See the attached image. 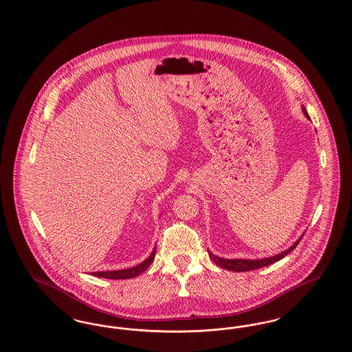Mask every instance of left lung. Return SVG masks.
I'll return each instance as SVG.
<instances>
[{
  "label": "left lung",
  "instance_id": "1",
  "mask_svg": "<svg viewBox=\"0 0 352 352\" xmlns=\"http://www.w3.org/2000/svg\"><path fill=\"white\" fill-rule=\"evenodd\" d=\"M302 111H303V115L310 120L309 115H307V111L305 109V107H302ZM303 234L298 237V240H297L290 248H287L286 251L281 252V253H278V254L270 256V257L254 258V260H247V258H223V257H219V256L214 254L212 252L210 251H208V256H210V258H211L217 265H219L220 268L232 270V272H248V270H253V269L268 267L270 264L277 263V261H280L281 258H284L287 253H290V252L293 251V250L300 244Z\"/></svg>",
  "mask_w": 352,
  "mask_h": 352
}]
</instances>
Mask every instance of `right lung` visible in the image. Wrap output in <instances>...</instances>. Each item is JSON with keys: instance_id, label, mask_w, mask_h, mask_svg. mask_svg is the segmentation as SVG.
I'll return each instance as SVG.
<instances>
[{"instance_id": "right-lung-1", "label": "right lung", "mask_w": 352, "mask_h": 352, "mask_svg": "<svg viewBox=\"0 0 352 352\" xmlns=\"http://www.w3.org/2000/svg\"><path fill=\"white\" fill-rule=\"evenodd\" d=\"M155 257V247L151 253V256L144 260L142 263H140L138 265H135L133 268L120 269V270H107V272H94L91 273L95 277H101V278H109V280H126V278H133L140 276L144 270L151 267L153 260Z\"/></svg>"}]
</instances>
